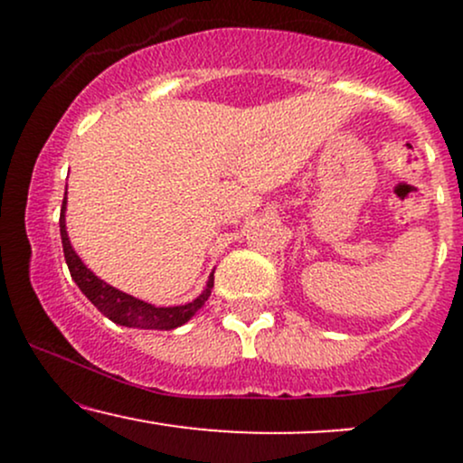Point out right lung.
Returning <instances> with one entry per match:
<instances>
[{"instance_id": "1", "label": "right lung", "mask_w": 463, "mask_h": 463, "mask_svg": "<svg viewBox=\"0 0 463 463\" xmlns=\"http://www.w3.org/2000/svg\"><path fill=\"white\" fill-rule=\"evenodd\" d=\"M65 209H67V191L65 200H62L61 209V239H62V252H65V261L71 279L76 280L84 296L104 313L109 320L121 326L128 328H154V331H172V328L183 326L184 322H189L195 316V311L209 300L211 289H213V274L209 276V283L206 289L202 291L195 300L187 302V305L180 307H154L150 302L135 298V296L126 294V291L115 289L109 283H104L102 279H98L87 265L82 263V259L78 257L76 250L71 248L69 241L67 226H65Z\"/></svg>"}]
</instances>
